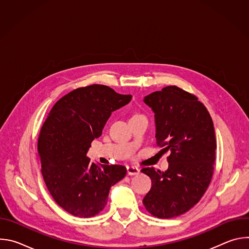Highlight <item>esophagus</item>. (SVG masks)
<instances>
[{"instance_id": "1", "label": "esophagus", "mask_w": 249, "mask_h": 249, "mask_svg": "<svg viewBox=\"0 0 249 249\" xmlns=\"http://www.w3.org/2000/svg\"><path fill=\"white\" fill-rule=\"evenodd\" d=\"M127 173H128V175H135V174L140 173V169L138 167H136V166L128 165L127 166Z\"/></svg>"}]
</instances>
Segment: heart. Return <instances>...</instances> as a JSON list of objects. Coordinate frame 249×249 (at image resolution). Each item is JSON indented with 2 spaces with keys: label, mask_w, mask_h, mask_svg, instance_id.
I'll return each mask as SVG.
<instances>
[{
  "label": "heart",
  "mask_w": 249,
  "mask_h": 249,
  "mask_svg": "<svg viewBox=\"0 0 249 249\" xmlns=\"http://www.w3.org/2000/svg\"><path fill=\"white\" fill-rule=\"evenodd\" d=\"M139 117H144L143 115H141V114H134L132 117H131V119H135V118H139Z\"/></svg>",
  "instance_id": "1"
}]
</instances>
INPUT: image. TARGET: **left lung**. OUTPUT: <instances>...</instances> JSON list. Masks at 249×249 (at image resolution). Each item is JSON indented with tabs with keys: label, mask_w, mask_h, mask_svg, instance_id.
I'll list each match as a JSON object with an SVG mask.
<instances>
[{
	"label": "left lung",
	"mask_w": 249,
	"mask_h": 249,
	"mask_svg": "<svg viewBox=\"0 0 249 249\" xmlns=\"http://www.w3.org/2000/svg\"><path fill=\"white\" fill-rule=\"evenodd\" d=\"M144 102L155 113L157 144L170 155L167 170H141L152 179L143 204L153 216L170 219L193 208L211 182L217 149L214 124L197 96L176 86L145 96Z\"/></svg>",
	"instance_id": "1"
}]
</instances>
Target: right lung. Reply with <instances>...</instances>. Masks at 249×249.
<instances>
[{"instance_id": "add662e5", "label": "right lung", "mask_w": 249, "mask_h": 249, "mask_svg": "<svg viewBox=\"0 0 249 249\" xmlns=\"http://www.w3.org/2000/svg\"><path fill=\"white\" fill-rule=\"evenodd\" d=\"M103 85L79 88L60 98L39 134L37 150L45 184L71 215L90 218L103 210L111 186L126 175L119 164H95L87 153L111 115L130 102Z\"/></svg>"}]
</instances>
